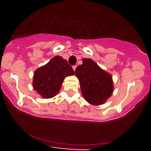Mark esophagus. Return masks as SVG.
Here are the masks:
<instances>
[{
	"label": "esophagus",
	"instance_id": "1",
	"mask_svg": "<svg viewBox=\"0 0 151 151\" xmlns=\"http://www.w3.org/2000/svg\"><path fill=\"white\" fill-rule=\"evenodd\" d=\"M76 67H77L76 66H73V70H74V71H75V70H76Z\"/></svg>",
	"mask_w": 151,
	"mask_h": 151
}]
</instances>
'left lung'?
<instances>
[{"label": "left lung", "instance_id": "obj_1", "mask_svg": "<svg viewBox=\"0 0 151 151\" xmlns=\"http://www.w3.org/2000/svg\"><path fill=\"white\" fill-rule=\"evenodd\" d=\"M75 74L79 81L82 96L90 104H103L113 94L112 76L93 60L82 59V64L77 66Z\"/></svg>", "mask_w": 151, "mask_h": 151}]
</instances>
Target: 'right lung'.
Here are the masks:
<instances>
[{"mask_svg":"<svg viewBox=\"0 0 151 151\" xmlns=\"http://www.w3.org/2000/svg\"><path fill=\"white\" fill-rule=\"evenodd\" d=\"M73 75L74 71L67 60L56 56L35 71L33 88L43 98H51L59 92L64 78Z\"/></svg>","mask_w":151,"mask_h":151,"instance_id":"1","label":"right lung"}]
</instances>
